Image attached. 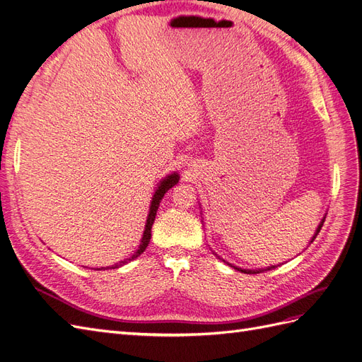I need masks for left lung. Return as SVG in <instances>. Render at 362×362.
Returning a JSON list of instances; mask_svg holds the SVG:
<instances>
[{"label": "left lung", "instance_id": "1", "mask_svg": "<svg viewBox=\"0 0 362 362\" xmlns=\"http://www.w3.org/2000/svg\"><path fill=\"white\" fill-rule=\"evenodd\" d=\"M323 222H325V217L322 218V222L319 223V226H317V231H315V234H314V237L311 238V242L310 243H313L314 242V238L317 237V234L320 233V229H322V226H323ZM217 255V254H216ZM217 258H221V257H217ZM223 262H226L225 259H223ZM231 267H234L235 270H238V272H242V273H249V275H254V273H261V272H264V270H270V269H275L276 266H270V267H266V269H257V270H249V269H240V267H235V266H233V264H229Z\"/></svg>", "mask_w": 362, "mask_h": 362}]
</instances>
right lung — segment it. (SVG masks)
<instances>
[{"instance_id": "1", "label": "right lung", "mask_w": 362, "mask_h": 362, "mask_svg": "<svg viewBox=\"0 0 362 362\" xmlns=\"http://www.w3.org/2000/svg\"><path fill=\"white\" fill-rule=\"evenodd\" d=\"M178 181H180V175L175 173V172L170 173V175H168L166 178L160 181V184H158V187H157L154 196H152L151 206H149V214H148L146 225H145V231H144V237H141V240H140V245H139V249L136 250V254H134L133 257H129V258H127V259H124V261L117 262V264H115V266L105 267V269H117V267H120V266L127 264V262L133 261V259L137 258L140 254H144V250H145V249L148 247V245H149V240H151V228H152V225H154L156 216H157V210H158V206H160V202H161V199H163V196L166 194V192H168L169 189H172L173 185L177 184ZM101 269H104V267H101ZM105 269H104V270H105Z\"/></svg>"}]
</instances>
